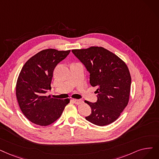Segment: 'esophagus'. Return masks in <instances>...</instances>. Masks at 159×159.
I'll use <instances>...</instances> for the list:
<instances>
[{
  "label": "esophagus",
  "mask_w": 159,
  "mask_h": 159,
  "mask_svg": "<svg viewBox=\"0 0 159 159\" xmlns=\"http://www.w3.org/2000/svg\"><path fill=\"white\" fill-rule=\"evenodd\" d=\"M73 101L75 103L76 105H80L82 104V102H83V101L81 100V99H73Z\"/></svg>",
  "instance_id": "obj_1"
}]
</instances>
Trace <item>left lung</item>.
Returning <instances> with one entry per match:
<instances>
[{"label": "left lung", "instance_id": "1", "mask_svg": "<svg viewBox=\"0 0 159 159\" xmlns=\"http://www.w3.org/2000/svg\"><path fill=\"white\" fill-rule=\"evenodd\" d=\"M72 52L90 73L89 83L98 87L97 102L85 101L92 108V114L86 120L99 126L113 123L129 102L131 77L127 66L102 47L73 49Z\"/></svg>", "mask_w": 159, "mask_h": 159}]
</instances>
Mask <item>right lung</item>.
<instances>
[{
    "label": "right lung",
    "instance_id": "right-lung-1",
    "mask_svg": "<svg viewBox=\"0 0 159 159\" xmlns=\"http://www.w3.org/2000/svg\"><path fill=\"white\" fill-rule=\"evenodd\" d=\"M70 51L54 49L41 51L22 67L16 83V97L22 112L33 123L41 126L51 125L60 118L70 102V99L51 98L45 93L51 89L55 67Z\"/></svg>",
    "mask_w": 159,
    "mask_h": 159
}]
</instances>
